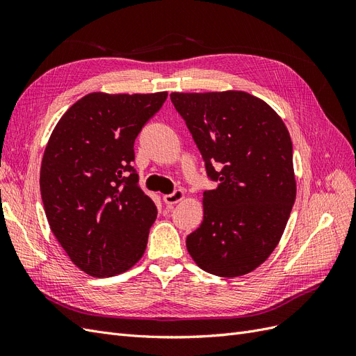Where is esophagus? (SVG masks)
I'll list each match as a JSON object with an SVG mask.
<instances>
[{
	"label": "esophagus",
	"instance_id": "34e87169",
	"mask_svg": "<svg viewBox=\"0 0 356 356\" xmlns=\"http://www.w3.org/2000/svg\"><path fill=\"white\" fill-rule=\"evenodd\" d=\"M182 199H184V191L182 190H175V191H172L170 195L163 196V202L168 204V207H174L175 203H178Z\"/></svg>",
	"mask_w": 356,
	"mask_h": 356
}]
</instances>
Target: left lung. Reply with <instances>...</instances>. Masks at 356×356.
Listing matches in <instances>:
<instances>
[{"label": "left lung", "instance_id": "left-lung-1", "mask_svg": "<svg viewBox=\"0 0 356 356\" xmlns=\"http://www.w3.org/2000/svg\"><path fill=\"white\" fill-rule=\"evenodd\" d=\"M215 190L187 250L204 272L236 277L273 252L296 200L293 143L270 106L245 92L170 93Z\"/></svg>", "mask_w": 356, "mask_h": 356}]
</instances>
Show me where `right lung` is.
Masks as SVG:
<instances>
[{"instance_id": "right-lung-1", "label": "right lung", "mask_w": 356, "mask_h": 356, "mask_svg": "<svg viewBox=\"0 0 356 356\" xmlns=\"http://www.w3.org/2000/svg\"><path fill=\"white\" fill-rule=\"evenodd\" d=\"M168 98L90 93L62 115L42 157L47 221L71 261L114 276L143 257L157 208L139 187L134 144Z\"/></svg>"}]
</instances>
